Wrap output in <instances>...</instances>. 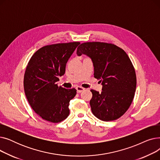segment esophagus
Wrapping results in <instances>:
<instances>
[{
	"mask_svg": "<svg viewBox=\"0 0 160 160\" xmlns=\"http://www.w3.org/2000/svg\"><path fill=\"white\" fill-rule=\"evenodd\" d=\"M76 89H77L78 93H81V92H82L83 90L85 89L84 88H82V87H80V86L77 87V88H76Z\"/></svg>",
	"mask_w": 160,
	"mask_h": 160,
	"instance_id": "esophagus-1",
	"label": "esophagus"
}]
</instances>
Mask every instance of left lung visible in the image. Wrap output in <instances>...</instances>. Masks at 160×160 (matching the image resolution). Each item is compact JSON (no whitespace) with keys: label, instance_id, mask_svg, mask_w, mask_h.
<instances>
[{"label":"left lung","instance_id":"left-lung-1","mask_svg":"<svg viewBox=\"0 0 160 160\" xmlns=\"http://www.w3.org/2000/svg\"><path fill=\"white\" fill-rule=\"evenodd\" d=\"M77 54L91 59L94 77L102 82L101 93L91 89L92 113L104 121L119 119L130 106L136 88V71L128 56L120 47L103 42L82 43Z\"/></svg>","mask_w":160,"mask_h":160}]
</instances>
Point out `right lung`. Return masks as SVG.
<instances>
[{"label": "right lung", "instance_id": "1", "mask_svg": "<svg viewBox=\"0 0 160 160\" xmlns=\"http://www.w3.org/2000/svg\"><path fill=\"white\" fill-rule=\"evenodd\" d=\"M80 43L43 47L28 62L24 76V93L33 111L45 121L60 122L69 115V102L77 90L59 87L56 82L65 74L66 63Z\"/></svg>", "mask_w": 160, "mask_h": 160}]
</instances>
